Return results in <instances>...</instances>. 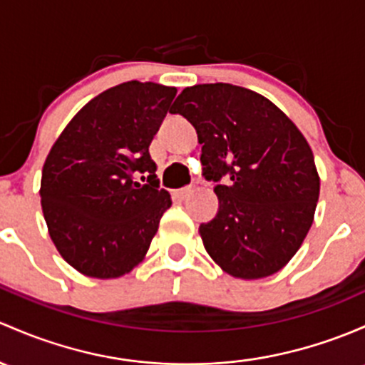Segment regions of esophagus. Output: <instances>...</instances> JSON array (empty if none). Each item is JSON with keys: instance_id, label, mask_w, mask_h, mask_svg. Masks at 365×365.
I'll return each instance as SVG.
<instances>
[{"instance_id": "1", "label": "esophagus", "mask_w": 365, "mask_h": 365, "mask_svg": "<svg viewBox=\"0 0 365 365\" xmlns=\"http://www.w3.org/2000/svg\"><path fill=\"white\" fill-rule=\"evenodd\" d=\"M190 194H192V187H183V189H178V190H176V192H175L176 197H180V199L189 197Z\"/></svg>"}]
</instances>
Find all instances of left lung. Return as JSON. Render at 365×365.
Segmentation results:
<instances>
[{
	"mask_svg": "<svg viewBox=\"0 0 365 365\" xmlns=\"http://www.w3.org/2000/svg\"><path fill=\"white\" fill-rule=\"evenodd\" d=\"M171 113L194 125L218 213L199 225L213 262L232 278L259 279L289 264L313 224L320 176L304 134L274 103L231 83L187 87Z\"/></svg>",
	"mask_w": 365,
	"mask_h": 365,
	"instance_id": "8db88e82",
	"label": "left lung"
}]
</instances>
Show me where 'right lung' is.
Wrapping results in <instances>:
<instances>
[{
    "instance_id": "right-lung-1",
    "label": "right lung",
    "mask_w": 365,
    "mask_h": 365,
    "mask_svg": "<svg viewBox=\"0 0 365 365\" xmlns=\"http://www.w3.org/2000/svg\"><path fill=\"white\" fill-rule=\"evenodd\" d=\"M176 87L120 83L92 98L52 145L41 171V210L51 240L78 273L120 278L145 259L171 206L148 147ZM149 173L147 186L133 182ZM145 178V176H141Z\"/></svg>"
}]
</instances>
